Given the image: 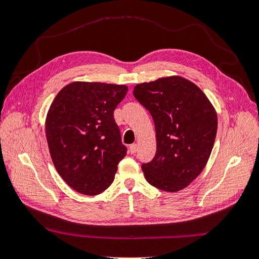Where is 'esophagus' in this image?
I'll list each match as a JSON object with an SVG mask.
<instances>
[{
  "label": "esophagus",
  "instance_id": "34e87169",
  "mask_svg": "<svg viewBox=\"0 0 259 259\" xmlns=\"http://www.w3.org/2000/svg\"><path fill=\"white\" fill-rule=\"evenodd\" d=\"M129 151H130V153H136L137 151H138V146L137 145H131L130 147H129Z\"/></svg>",
  "mask_w": 259,
  "mask_h": 259
}]
</instances>
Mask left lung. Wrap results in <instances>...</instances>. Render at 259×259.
<instances>
[{
  "label": "left lung",
  "mask_w": 259,
  "mask_h": 259,
  "mask_svg": "<svg viewBox=\"0 0 259 259\" xmlns=\"http://www.w3.org/2000/svg\"><path fill=\"white\" fill-rule=\"evenodd\" d=\"M134 96L156 126V155L141 166L147 181L163 191L186 188L210 157L217 134L214 108L199 88L178 75L137 84Z\"/></svg>",
  "instance_id": "obj_1"
}]
</instances>
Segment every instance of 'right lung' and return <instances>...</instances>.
Listing matches in <instances>:
<instances>
[{
  "label": "right lung",
  "instance_id": "add662e5",
  "mask_svg": "<svg viewBox=\"0 0 259 259\" xmlns=\"http://www.w3.org/2000/svg\"><path fill=\"white\" fill-rule=\"evenodd\" d=\"M126 92V85L72 82L49 109L46 135L53 164L80 194L96 196L106 190L126 155L113 118Z\"/></svg>",
  "mask_w": 259,
  "mask_h": 259
}]
</instances>
